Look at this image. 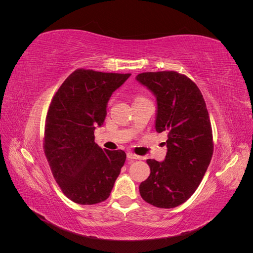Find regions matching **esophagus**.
I'll list each match as a JSON object with an SVG mask.
<instances>
[{"label": "esophagus", "mask_w": 253, "mask_h": 253, "mask_svg": "<svg viewBox=\"0 0 253 253\" xmlns=\"http://www.w3.org/2000/svg\"><path fill=\"white\" fill-rule=\"evenodd\" d=\"M126 156L128 159H140V156L134 154V153H132V152H127Z\"/></svg>", "instance_id": "1"}]
</instances>
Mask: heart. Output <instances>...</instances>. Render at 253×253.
I'll return each mask as SVG.
<instances>
[{"label": "heart", "instance_id": "heart-1", "mask_svg": "<svg viewBox=\"0 0 253 253\" xmlns=\"http://www.w3.org/2000/svg\"><path fill=\"white\" fill-rule=\"evenodd\" d=\"M141 99H143V98H140V97H138V98H136V99H135V101H138V100H141Z\"/></svg>", "mask_w": 253, "mask_h": 253}]
</instances>
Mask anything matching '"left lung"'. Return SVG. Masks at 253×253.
Returning <instances> with one entry per match:
<instances>
[{"label": "left lung", "instance_id": "8db88e82", "mask_svg": "<svg viewBox=\"0 0 253 253\" xmlns=\"http://www.w3.org/2000/svg\"><path fill=\"white\" fill-rule=\"evenodd\" d=\"M136 80L157 101L155 128L168 134L164 162L148 159L150 176L139 186L143 201L157 208H175L191 197L213 154L209 113L196 84L177 72H148Z\"/></svg>", "mask_w": 253, "mask_h": 253}]
</instances>
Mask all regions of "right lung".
Here are the masks:
<instances>
[{
  "mask_svg": "<svg viewBox=\"0 0 253 253\" xmlns=\"http://www.w3.org/2000/svg\"><path fill=\"white\" fill-rule=\"evenodd\" d=\"M131 74L79 68L52 97L45 122L44 153L53 178L76 204L105 201L124 167L122 150H102L94 131L101 126L112 94Z\"/></svg>",
  "mask_w": 253,
  "mask_h": 253,
  "instance_id": "right-lung-1",
  "label": "right lung"
}]
</instances>
